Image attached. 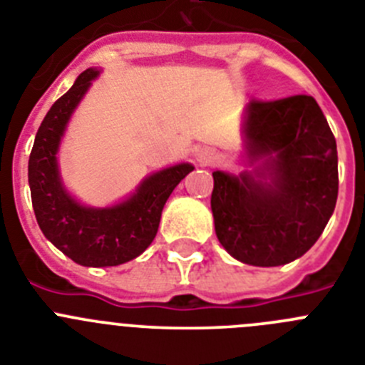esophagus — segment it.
<instances>
[{
	"label": "esophagus",
	"mask_w": 365,
	"mask_h": 365,
	"mask_svg": "<svg viewBox=\"0 0 365 365\" xmlns=\"http://www.w3.org/2000/svg\"><path fill=\"white\" fill-rule=\"evenodd\" d=\"M195 159H197V163L201 166H212L219 159V155L214 150H210V148H202V150H199L195 153Z\"/></svg>",
	"instance_id": "34e87169"
}]
</instances>
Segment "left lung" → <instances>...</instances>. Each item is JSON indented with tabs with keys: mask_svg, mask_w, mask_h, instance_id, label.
<instances>
[{
	"mask_svg": "<svg viewBox=\"0 0 365 365\" xmlns=\"http://www.w3.org/2000/svg\"><path fill=\"white\" fill-rule=\"evenodd\" d=\"M245 148L254 172H214L212 214L227 252L254 267L298 259L318 241L338 197L336 140L307 95L250 100Z\"/></svg>",
	"mask_w": 365,
	"mask_h": 365,
	"instance_id": "8db88e82",
	"label": "left lung"
}]
</instances>
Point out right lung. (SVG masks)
<instances>
[{
  "label": "right lung",
  "instance_id": "1",
  "mask_svg": "<svg viewBox=\"0 0 365 365\" xmlns=\"http://www.w3.org/2000/svg\"><path fill=\"white\" fill-rule=\"evenodd\" d=\"M96 76L98 71H83L45 115L29 157V186L38 225L54 247L78 265L117 267L150 247L170 193L193 166L177 164L146 177L130 199L111 208L74 201L60 179L56 153L74 108Z\"/></svg>",
  "mask_w": 365,
  "mask_h": 365
}]
</instances>
